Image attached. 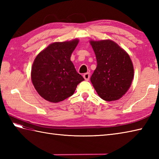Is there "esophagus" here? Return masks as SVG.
Instances as JSON below:
<instances>
[{"label": "esophagus", "mask_w": 159, "mask_h": 159, "mask_svg": "<svg viewBox=\"0 0 159 159\" xmlns=\"http://www.w3.org/2000/svg\"><path fill=\"white\" fill-rule=\"evenodd\" d=\"M83 77H84V79H85V80H89V78H90V74L89 72L84 74H83Z\"/></svg>", "instance_id": "obj_1"}]
</instances>
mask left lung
<instances>
[{
  "instance_id": "obj_1",
  "label": "left lung",
  "mask_w": 159,
  "mask_h": 159,
  "mask_svg": "<svg viewBox=\"0 0 159 159\" xmlns=\"http://www.w3.org/2000/svg\"><path fill=\"white\" fill-rule=\"evenodd\" d=\"M90 43L97 61L91 82L104 100L120 99L129 89L134 76L129 55L111 40Z\"/></svg>"
}]
</instances>
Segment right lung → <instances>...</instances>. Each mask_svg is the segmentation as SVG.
<instances>
[{"label":"right lung","instance_id":"add662e5","mask_svg":"<svg viewBox=\"0 0 159 159\" xmlns=\"http://www.w3.org/2000/svg\"><path fill=\"white\" fill-rule=\"evenodd\" d=\"M79 40L55 42L36 57L31 69V80L38 93L51 102H58L74 93L83 77L70 61Z\"/></svg>","mask_w":159,"mask_h":159}]
</instances>
